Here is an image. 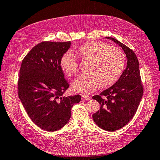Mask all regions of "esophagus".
<instances>
[{
	"label": "esophagus",
	"instance_id": "esophagus-1",
	"mask_svg": "<svg viewBox=\"0 0 160 160\" xmlns=\"http://www.w3.org/2000/svg\"><path fill=\"white\" fill-rule=\"evenodd\" d=\"M90 99H91V98L89 96L85 95H82V100H83V101H88V100H90Z\"/></svg>",
	"mask_w": 160,
	"mask_h": 160
}]
</instances>
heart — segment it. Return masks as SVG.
<instances>
[{
    "label": "heart",
    "instance_id": "1",
    "mask_svg": "<svg viewBox=\"0 0 160 160\" xmlns=\"http://www.w3.org/2000/svg\"><path fill=\"white\" fill-rule=\"evenodd\" d=\"M83 62H89L88 74L82 75L72 81V88L75 92L90 93L102 84L107 87L118 81L124 69L125 58L123 51L107 43L92 41L75 51ZM61 69L68 76L79 72V61L70 53L62 57Z\"/></svg>",
    "mask_w": 160,
    "mask_h": 160
}]
</instances>
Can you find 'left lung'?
<instances>
[{"mask_svg":"<svg viewBox=\"0 0 160 160\" xmlns=\"http://www.w3.org/2000/svg\"><path fill=\"white\" fill-rule=\"evenodd\" d=\"M105 38L122 48L126 54L127 67L113 85L92 98L101 105L100 109L93 114V119L101 129L115 132L124 127L133 118L142 98L143 87L135 52L116 38Z\"/></svg>","mask_w":160,"mask_h":160,"instance_id":"obj_1","label":"left lung"}]
</instances>
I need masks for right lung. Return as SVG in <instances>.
I'll list each match as a JSON object with an SVG mask.
<instances>
[{"label": "right lung", "instance_id": "1", "mask_svg": "<svg viewBox=\"0 0 160 160\" xmlns=\"http://www.w3.org/2000/svg\"><path fill=\"white\" fill-rule=\"evenodd\" d=\"M71 42L43 41L22 61L18 93L28 117L38 128L55 132L64 126L80 95L61 97L69 88L60 65Z\"/></svg>", "mask_w": 160, "mask_h": 160}]
</instances>
